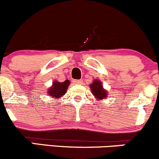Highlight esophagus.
Returning <instances> with one entry per match:
<instances>
[{"label": "esophagus", "instance_id": "34e87169", "mask_svg": "<svg viewBox=\"0 0 159 159\" xmlns=\"http://www.w3.org/2000/svg\"><path fill=\"white\" fill-rule=\"evenodd\" d=\"M73 82H74L75 84H81L82 81H81V80H74V81H73Z\"/></svg>", "mask_w": 159, "mask_h": 159}]
</instances>
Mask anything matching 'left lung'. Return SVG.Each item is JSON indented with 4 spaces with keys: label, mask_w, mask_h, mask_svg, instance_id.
Here are the masks:
<instances>
[{
    "label": "left lung",
    "mask_w": 159,
    "mask_h": 159,
    "mask_svg": "<svg viewBox=\"0 0 159 159\" xmlns=\"http://www.w3.org/2000/svg\"><path fill=\"white\" fill-rule=\"evenodd\" d=\"M90 88H91V91H92L93 94L98 98H100V99L105 98L107 95V92L103 88L101 82L100 81H98V80H94V81L91 84Z\"/></svg>",
    "instance_id": "left-lung-1"
}]
</instances>
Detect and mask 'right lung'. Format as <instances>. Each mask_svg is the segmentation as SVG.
I'll use <instances>...</instances> for the list:
<instances>
[{
  "label": "right lung",
  "instance_id": "1",
  "mask_svg": "<svg viewBox=\"0 0 159 159\" xmlns=\"http://www.w3.org/2000/svg\"><path fill=\"white\" fill-rule=\"evenodd\" d=\"M70 82L68 80H66L64 82H59V81H54L53 85L48 90V93L52 98H60L66 93L67 88Z\"/></svg>",
  "mask_w": 159,
  "mask_h": 159
}]
</instances>
